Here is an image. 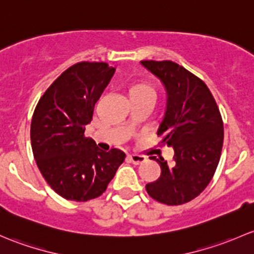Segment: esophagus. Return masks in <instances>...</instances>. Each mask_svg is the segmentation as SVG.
Here are the masks:
<instances>
[{
  "label": "esophagus",
  "instance_id": "obj_1",
  "mask_svg": "<svg viewBox=\"0 0 254 254\" xmlns=\"http://www.w3.org/2000/svg\"><path fill=\"white\" fill-rule=\"evenodd\" d=\"M128 159L130 160V163L135 164V165L144 163V161L146 160V158L144 155H139V154H130V155H128Z\"/></svg>",
  "mask_w": 254,
  "mask_h": 254
}]
</instances>
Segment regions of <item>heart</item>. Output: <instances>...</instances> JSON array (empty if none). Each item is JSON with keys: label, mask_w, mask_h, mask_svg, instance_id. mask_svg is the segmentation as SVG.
I'll return each instance as SVG.
<instances>
[{"label": "heart", "mask_w": 254, "mask_h": 254, "mask_svg": "<svg viewBox=\"0 0 254 254\" xmlns=\"http://www.w3.org/2000/svg\"><path fill=\"white\" fill-rule=\"evenodd\" d=\"M154 95H155V93H154L153 87L145 82L134 83V84L128 88V96L129 98H133V96H149V98L154 99Z\"/></svg>", "instance_id": "b5f03b06"}]
</instances>
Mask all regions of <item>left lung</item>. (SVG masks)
Listing matches in <instances>:
<instances>
[{
	"instance_id": "1",
	"label": "left lung",
	"mask_w": 254,
	"mask_h": 254,
	"mask_svg": "<svg viewBox=\"0 0 254 254\" xmlns=\"http://www.w3.org/2000/svg\"><path fill=\"white\" fill-rule=\"evenodd\" d=\"M140 64L165 85L166 111L158 135L161 144L175 150L170 165L151 156L161 175L146 184V192L163 204H185L198 197L215 174L224 142L223 119L205 83L185 67L172 61Z\"/></svg>"
}]
</instances>
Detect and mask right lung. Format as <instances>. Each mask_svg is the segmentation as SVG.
Segmentation results:
<instances>
[{
  "mask_svg": "<svg viewBox=\"0 0 254 254\" xmlns=\"http://www.w3.org/2000/svg\"><path fill=\"white\" fill-rule=\"evenodd\" d=\"M114 73L105 62H78L50 85L34 111V159L48 185L67 200L87 202L103 194L126 158L119 149L100 150L84 135Z\"/></svg>",
  "mask_w": 254,
  "mask_h": 254,
  "instance_id": "1",
  "label": "right lung"
}]
</instances>
